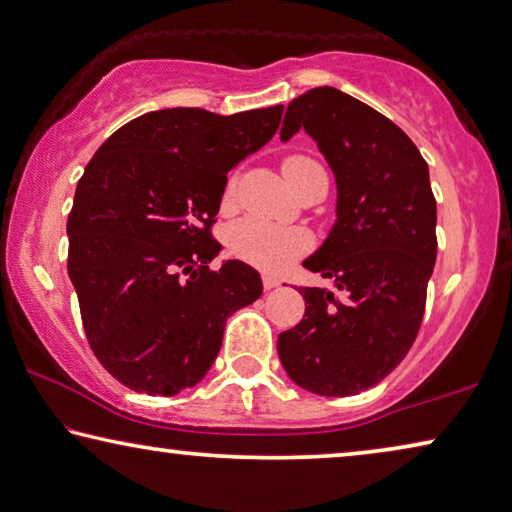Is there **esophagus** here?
I'll return each mask as SVG.
<instances>
[{
    "label": "esophagus",
    "instance_id": "34e87169",
    "mask_svg": "<svg viewBox=\"0 0 512 512\" xmlns=\"http://www.w3.org/2000/svg\"><path fill=\"white\" fill-rule=\"evenodd\" d=\"M262 285L266 292H269V289H276L280 285V280L276 276H269V273H266V276H262Z\"/></svg>",
    "mask_w": 512,
    "mask_h": 512
}]
</instances>
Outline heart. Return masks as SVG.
Masks as SVG:
<instances>
[{
    "label": "heart",
    "instance_id": "heart-1",
    "mask_svg": "<svg viewBox=\"0 0 512 512\" xmlns=\"http://www.w3.org/2000/svg\"><path fill=\"white\" fill-rule=\"evenodd\" d=\"M312 170H322V165L310 156L294 154L282 160V174L289 183ZM234 188L236 174H230L225 183V197H230ZM227 248L234 257L255 264L259 269H280L289 259L310 248V236L303 230H294V227L271 225L259 218H243L227 232Z\"/></svg>",
    "mask_w": 512,
    "mask_h": 512
}]
</instances>
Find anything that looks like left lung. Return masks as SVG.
<instances>
[{
  "mask_svg": "<svg viewBox=\"0 0 512 512\" xmlns=\"http://www.w3.org/2000/svg\"><path fill=\"white\" fill-rule=\"evenodd\" d=\"M303 128L338 183V220L303 266L338 292L301 287L305 315L278 335L287 375L329 398L377 386L421 329L437 259V202L427 163L407 133L333 87L287 105L280 140Z\"/></svg>",
  "mask_w": 512,
  "mask_h": 512,
  "instance_id": "obj_1",
  "label": "left lung"
}]
</instances>
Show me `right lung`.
I'll use <instances>...</instances> for the list:
<instances>
[{"instance_id": "add662e5", "label": "right lung", "mask_w": 512, "mask_h": 512, "mask_svg": "<svg viewBox=\"0 0 512 512\" xmlns=\"http://www.w3.org/2000/svg\"><path fill=\"white\" fill-rule=\"evenodd\" d=\"M282 105L230 117L147 112L101 144L68 213V278L91 352L137 393L195 386L227 317L262 294L253 266L209 262L227 172L276 135Z\"/></svg>"}]
</instances>
